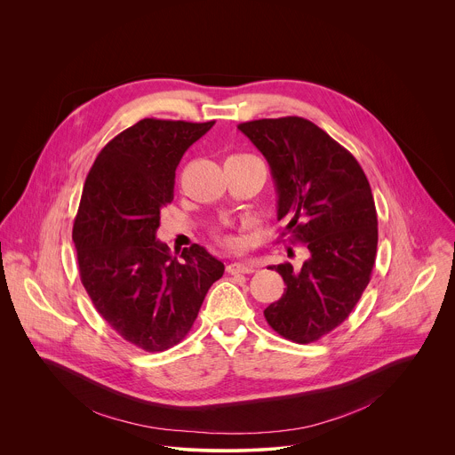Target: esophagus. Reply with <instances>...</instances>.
I'll list each match as a JSON object with an SVG mask.
<instances>
[{
    "instance_id": "esophagus-1",
    "label": "esophagus",
    "mask_w": 455,
    "mask_h": 455,
    "mask_svg": "<svg viewBox=\"0 0 455 455\" xmlns=\"http://www.w3.org/2000/svg\"><path fill=\"white\" fill-rule=\"evenodd\" d=\"M227 272L230 275H235V274H253L255 268L251 265H246V263H230L227 267Z\"/></svg>"
}]
</instances>
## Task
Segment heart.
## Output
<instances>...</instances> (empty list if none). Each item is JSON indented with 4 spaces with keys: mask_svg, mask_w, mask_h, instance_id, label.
I'll list each match as a JSON object with an SVG mask.
<instances>
[{
    "mask_svg": "<svg viewBox=\"0 0 455 455\" xmlns=\"http://www.w3.org/2000/svg\"><path fill=\"white\" fill-rule=\"evenodd\" d=\"M218 239H220L223 244H227V246H234V239L228 237V235H220Z\"/></svg>",
    "mask_w": 455,
    "mask_h": 455,
    "instance_id": "obj_1",
    "label": "heart"
}]
</instances>
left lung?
I'll use <instances>...</instances> for the list:
<instances>
[{
    "label": "left lung",
    "instance_id": "8db88e82",
    "mask_svg": "<svg viewBox=\"0 0 455 455\" xmlns=\"http://www.w3.org/2000/svg\"><path fill=\"white\" fill-rule=\"evenodd\" d=\"M237 127L270 164L284 234L309 251L300 268L270 267L286 288L265 318L291 342H315L351 315L371 281L378 216L369 180L346 148L302 116Z\"/></svg>",
    "mask_w": 455,
    "mask_h": 455
}]
</instances>
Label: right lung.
I'll return each instance as SVG.
<instances>
[{
	"mask_svg": "<svg viewBox=\"0 0 455 455\" xmlns=\"http://www.w3.org/2000/svg\"><path fill=\"white\" fill-rule=\"evenodd\" d=\"M212 125L144 118L104 146L84 181L72 232L81 283L109 326L148 353L185 339L225 272L200 244L176 257L156 239L176 167Z\"/></svg>",
	"mask_w": 455,
	"mask_h": 455,
	"instance_id": "1",
	"label": "right lung"
}]
</instances>
